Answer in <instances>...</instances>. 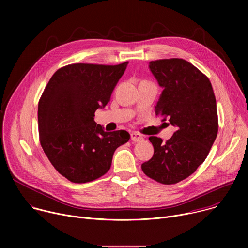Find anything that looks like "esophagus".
<instances>
[{"mask_svg": "<svg viewBox=\"0 0 248 248\" xmlns=\"http://www.w3.org/2000/svg\"><path fill=\"white\" fill-rule=\"evenodd\" d=\"M130 137L133 142H140V141H143V136L137 133V132H131L130 133Z\"/></svg>", "mask_w": 248, "mask_h": 248, "instance_id": "esophagus-1", "label": "esophagus"}]
</instances>
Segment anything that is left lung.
<instances>
[{
    "mask_svg": "<svg viewBox=\"0 0 248 248\" xmlns=\"http://www.w3.org/2000/svg\"><path fill=\"white\" fill-rule=\"evenodd\" d=\"M149 67L164 88L156 116L176 131L166 142L149 137L154 155L141 169L157 183L174 185L197 170L214 143L219 127L216 98L209 78L186 60H156Z\"/></svg>",
    "mask_w": 248,
    "mask_h": 248,
    "instance_id": "1",
    "label": "left lung"
}]
</instances>
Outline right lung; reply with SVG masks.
<instances>
[{"mask_svg":"<svg viewBox=\"0 0 248 248\" xmlns=\"http://www.w3.org/2000/svg\"><path fill=\"white\" fill-rule=\"evenodd\" d=\"M128 62L72 63L59 68L38 103L40 144L54 168L69 182L85 184L107 172L118 147L130 135L105 131L95 112L110 102Z\"/></svg>","mask_w":248,"mask_h":248,"instance_id":"1","label":"right lung"}]
</instances>
